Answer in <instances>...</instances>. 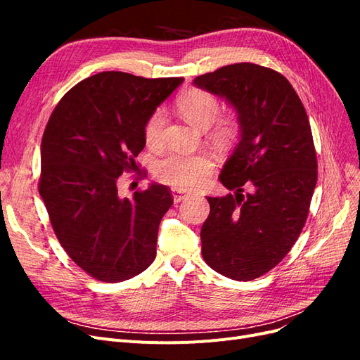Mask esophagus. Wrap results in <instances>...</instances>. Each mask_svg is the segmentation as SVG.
Segmentation results:
<instances>
[{
  "label": "esophagus",
  "instance_id": "1",
  "mask_svg": "<svg viewBox=\"0 0 360 360\" xmlns=\"http://www.w3.org/2000/svg\"><path fill=\"white\" fill-rule=\"evenodd\" d=\"M172 197H174V201L180 202V201H183V200H186V198L189 197V193L183 192V191H180V189H172Z\"/></svg>",
  "mask_w": 360,
  "mask_h": 360
}]
</instances>
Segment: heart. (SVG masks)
<instances>
[{
    "label": "heart",
    "mask_w": 360,
    "mask_h": 360,
    "mask_svg": "<svg viewBox=\"0 0 360 360\" xmlns=\"http://www.w3.org/2000/svg\"><path fill=\"white\" fill-rule=\"evenodd\" d=\"M180 114L193 126L207 129L219 115L221 105L217 97L205 90L191 89L179 96ZM165 112L160 108L148 115L144 123V141L151 148H159L163 143ZM238 122L233 115L216 120L213 136L219 143H231L238 135ZM214 168L213 159L207 155L172 153L159 160L155 167L156 177L174 189H195L209 180Z\"/></svg>",
    "instance_id": "heart-1"
}]
</instances>
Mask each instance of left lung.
I'll use <instances>...</instances> for the list:
<instances>
[{"label":"left lung","instance_id":"obj_1","mask_svg":"<svg viewBox=\"0 0 360 360\" xmlns=\"http://www.w3.org/2000/svg\"><path fill=\"white\" fill-rule=\"evenodd\" d=\"M193 84L234 106L240 141L219 176L225 197H207L202 258L217 274L252 281L279 264L307 222L317 184L309 120L279 72L236 63Z\"/></svg>","mask_w":360,"mask_h":360}]
</instances>
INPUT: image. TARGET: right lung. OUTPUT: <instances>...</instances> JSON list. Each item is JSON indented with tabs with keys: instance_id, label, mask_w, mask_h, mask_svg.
Wrapping results in <instances>:
<instances>
[{
	"instance_id": "obj_1",
	"label": "right lung",
	"mask_w": 360,
	"mask_h": 360,
	"mask_svg": "<svg viewBox=\"0 0 360 360\" xmlns=\"http://www.w3.org/2000/svg\"><path fill=\"white\" fill-rule=\"evenodd\" d=\"M181 82L102 72L76 84L49 117L40 147V197L64 250L97 281L130 279L156 258L171 191L153 183L124 198L118 181L138 168L146 120Z\"/></svg>"
}]
</instances>
